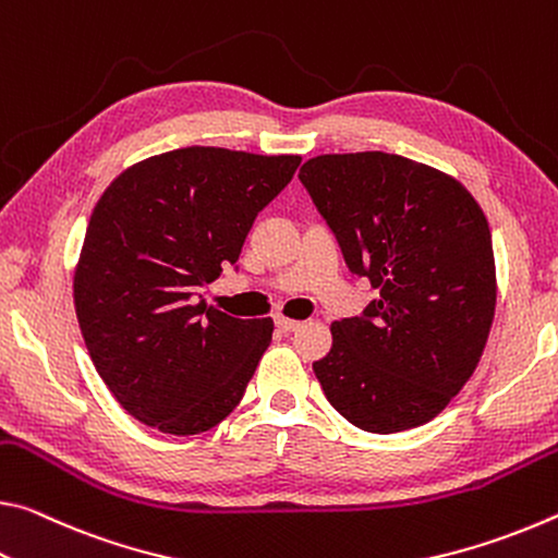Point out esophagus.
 Masks as SVG:
<instances>
[{
    "mask_svg": "<svg viewBox=\"0 0 558 558\" xmlns=\"http://www.w3.org/2000/svg\"><path fill=\"white\" fill-rule=\"evenodd\" d=\"M299 326H301V322H296V318H289V316H277V328H279V331L291 333V331H296Z\"/></svg>",
    "mask_w": 558,
    "mask_h": 558,
    "instance_id": "obj_1",
    "label": "esophagus"
}]
</instances>
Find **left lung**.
I'll return each mask as SVG.
<instances>
[{"label": "left lung", "mask_w": 558, "mask_h": 558, "mask_svg": "<svg viewBox=\"0 0 558 558\" xmlns=\"http://www.w3.org/2000/svg\"><path fill=\"white\" fill-rule=\"evenodd\" d=\"M345 264L380 291L331 324L314 373L365 433L430 423L477 368L497 306L487 217L460 180L380 150L316 155L299 170Z\"/></svg>", "instance_id": "obj_1"}]
</instances>
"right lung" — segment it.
I'll return each mask as SVG.
<instances>
[{
  "mask_svg": "<svg viewBox=\"0 0 558 558\" xmlns=\"http://www.w3.org/2000/svg\"><path fill=\"white\" fill-rule=\"evenodd\" d=\"M301 155L180 148L125 168L94 207L73 306L98 376L141 423L197 435L240 405L271 318H234L199 289L240 259L254 217Z\"/></svg>",
  "mask_w": 558,
  "mask_h": 558,
  "instance_id": "1",
  "label": "right lung"
}]
</instances>
